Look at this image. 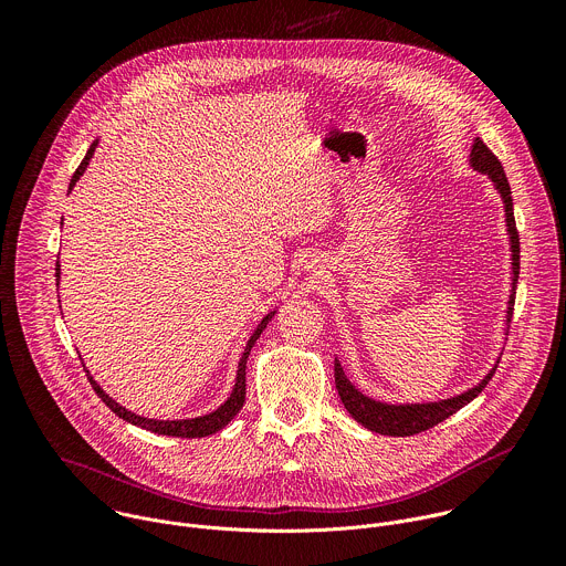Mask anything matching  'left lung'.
<instances>
[{
    "label": "left lung",
    "mask_w": 566,
    "mask_h": 566,
    "mask_svg": "<svg viewBox=\"0 0 566 566\" xmlns=\"http://www.w3.org/2000/svg\"><path fill=\"white\" fill-rule=\"evenodd\" d=\"M470 164H472L474 170L489 175L493 179V184L497 186V190L504 199V206H506V223H509L511 249H513V295H511V302H509V319H511L513 306H515V284H517V277H520V234H517L515 214H513L511 186H509L502 160L491 151V147L483 143L481 138H476L474 145H472ZM495 369L486 378H483L479 385H474L470 391H463L454 398L439 400V402H421V406H387V402H378V400L360 394L349 382V378L345 376L338 360H336V371L334 374H336V389H338V396L343 400L345 410L360 426H365L371 432L387 434V437H412V434H419V432H426V430L439 426L441 421H446L448 417L459 412L465 406V402L476 398L481 394V389L486 387L489 380L493 378Z\"/></svg>",
    "instance_id": "obj_1"
}]
</instances>
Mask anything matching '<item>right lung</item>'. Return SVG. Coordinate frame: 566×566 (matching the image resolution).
<instances>
[{
    "mask_svg": "<svg viewBox=\"0 0 566 566\" xmlns=\"http://www.w3.org/2000/svg\"><path fill=\"white\" fill-rule=\"evenodd\" d=\"M94 149H96V143L90 147L87 156L83 158V164L77 166V170H75L71 184H69V188L75 186V181L80 179V175H83L85 168L90 166V158H92ZM57 277H60V264H55V280H57ZM271 317H273V313H269V315L260 322V327H258L255 334L251 336V340H249V345H247V349H244V356H241V360H239L237 380H234V389H232L230 398L223 402V406H221L219 410H214V412H210V415H206V417H199V419H186V421H156V419L138 417V415L125 410L123 406H118L116 400H112V396H107V394L103 391V387L90 376V371H87V378H90L94 391L98 394V398L105 402V406H107L116 417H120L123 421H127V423H132V426H138V428L149 430V432H154V434H166V437H181V439L208 437V434H214V432H219L221 428H226V426L234 419V415H237L241 408H244V400H247V360H249V354H251L253 345L258 343L260 334L266 329Z\"/></svg>",
    "mask_w": 566,
    "mask_h": 566,
    "instance_id": "add662e5",
    "label": "right lung"
}]
</instances>
